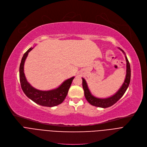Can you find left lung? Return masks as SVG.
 I'll return each instance as SVG.
<instances>
[{
	"label": "left lung",
	"instance_id": "left-lung-1",
	"mask_svg": "<svg viewBox=\"0 0 147 147\" xmlns=\"http://www.w3.org/2000/svg\"><path fill=\"white\" fill-rule=\"evenodd\" d=\"M118 48L120 49V50L125 54L124 51L122 50V49L119 48ZM125 58H126V77H125L124 83H123L122 86L119 89V90L111 97H107V98H105V99L97 98V97H94L90 93V91L89 90V88H88V86L85 79L82 78V80H83L82 84H83V88L84 92V96L87 102L90 104L96 107H102V108H106V107H110L113 105H114L115 103H116L123 96L126 90H127V89H128L130 83V80H131L130 64L128 58H127L126 55H125Z\"/></svg>",
	"mask_w": 147,
	"mask_h": 147
}]
</instances>
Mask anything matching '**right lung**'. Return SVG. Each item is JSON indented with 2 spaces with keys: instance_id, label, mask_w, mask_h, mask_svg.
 I'll list each match as a JSON object with an SVG mask.
<instances>
[{
  "instance_id": "obj_1",
  "label": "right lung",
  "mask_w": 147,
  "mask_h": 147,
  "mask_svg": "<svg viewBox=\"0 0 147 147\" xmlns=\"http://www.w3.org/2000/svg\"><path fill=\"white\" fill-rule=\"evenodd\" d=\"M32 49V47L30 48L24 54L19 67V80L23 92L28 98L43 106L53 107L61 104L67 96L74 77L66 80L58 88L53 90L42 91L35 89L27 82L24 72L25 61L29 52Z\"/></svg>"
}]
</instances>
